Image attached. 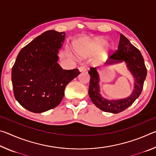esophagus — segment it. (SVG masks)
<instances>
[{
    "label": "esophagus",
    "instance_id": "34e87169",
    "mask_svg": "<svg viewBox=\"0 0 156 156\" xmlns=\"http://www.w3.org/2000/svg\"><path fill=\"white\" fill-rule=\"evenodd\" d=\"M78 69H79V71H80V72H86V71H87V67H85V66H80V67H79Z\"/></svg>",
    "mask_w": 156,
    "mask_h": 156
}]
</instances>
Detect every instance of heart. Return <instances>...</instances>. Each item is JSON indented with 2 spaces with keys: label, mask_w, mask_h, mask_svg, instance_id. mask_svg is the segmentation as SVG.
I'll list each match as a JSON object with an SVG mask.
<instances>
[{
  "label": "heart",
  "mask_w": 156,
  "mask_h": 156,
  "mask_svg": "<svg viewBox=\"0 0 156 156\" xmlns=\"http://www.w3.org/2000/svg\"><path fill=\"white\" fill-rule=\"evenodd\" d=\"M107 44V41L105 40V38H96L95 40L93 43H92V47L95 49V50H99L100 49H102V47H104L105 45ZM110 45H106L105 46V48L102 50V54H107L108 52L109 51V50L111 49Z\"/></svg>",
  "instance_id": "1"
}]
</instances>
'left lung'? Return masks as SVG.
I'll list each match as a JSON object with an SVG mask.
<instances>
[{
	"label": "left lung",
	"instance_id": "1",
	"mask_svg": "<svg viewBox=\"0 0 156 156\" xmlns=\"http://www.w3.org/2000/svg\"><path fill=\"white\" fill-rule=\"evenodd\" d=\"M125 61L129 72L134 78V89L130 96L120 100H107L100 94L99 74L97 68L91 67L89 95L93 103L105 112L118 113L131 106L141 94L147 76V68L140 51L134 47L126 37L120 34L118 49L109 57L105 64L112 65Z\"/></svg>",
	"mask_w": 156,
	"mask_h": 156
}]
</instances>
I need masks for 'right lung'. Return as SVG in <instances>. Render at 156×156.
<instances>
[{"mask_svg":"<svg viewBox=\"0 0 156 156\" xmlns=\"http://www.w3.org/2000/svg\"><path fill=\"white\" fill-rule=\"evenodd\" d=\"M65 37V32L47 31L17 56L12 70L14 95L30 112L42 113L57 107L66 86L80 73L78 69H62L57 62Z\"/></svg>","mask_w":156,"mask_h":156,"instance_id":"1","label":"right lung"}]
</instances>
